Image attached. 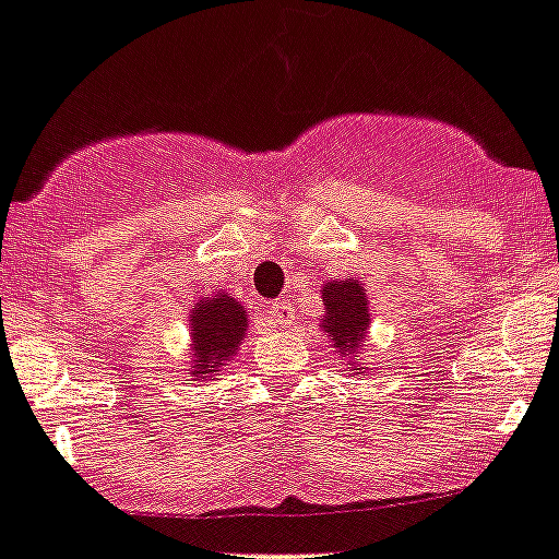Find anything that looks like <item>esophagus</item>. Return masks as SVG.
Listing matches in <instances>:
<instances>
[{
    "label": "esophagus",
    "instance_id": "1",
    "mask_svg": "<svg viewBox=\"0 0 559 559\" xmlns=\"http://www.w3.org/2000/svg\"><path fill=\"white\" fill-rule=\"evenodd\" d=\"M266 314L274 325H287L293 320V307L287 301H277L266 309Z\"/></svg>",
    "mask_w": 559,
    "mask_h": 559
}]
</instances>
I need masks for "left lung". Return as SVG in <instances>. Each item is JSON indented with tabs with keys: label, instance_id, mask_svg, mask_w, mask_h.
Instances as JSON below:
<instances>
[{
	"label": "left lung",
	"instance_id": "1",
	"mask_svg": "<svg viewBox=\"0 0 559 559\" xmlns=\"http://www.w3.org/2000/svg\"><path fill=\"white\" fill-rule=\"evenodd\" d=\"M323 304H325V314L320 325H323L325 336H329L331 345L336 347V353L350 356V353L361 350L364 340H367V329H369L367 293H364L361 282L358 280L325 282Z\"/></svg>",
	"mask_w": 559,
	"mask_h": 559
}]
</instances>
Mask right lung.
Instances as JSON below:
<instances>
[{"instance_id": "add662e5", "label": "right lung", "mask_w": 559, "mask_h": 559, "mask_svg": "<svg viewBox=\"0 0 559 559\" xmlns=\"http://www.w3.org/2000/svg\"><path fill=\"white\" fill-rule=\"evenodd\" d=\"M247 325V309L228 293L201 298L190 314L192 369L187 374L195 380L217 374L236 356Z\"/></svg>"}]
</instances>
